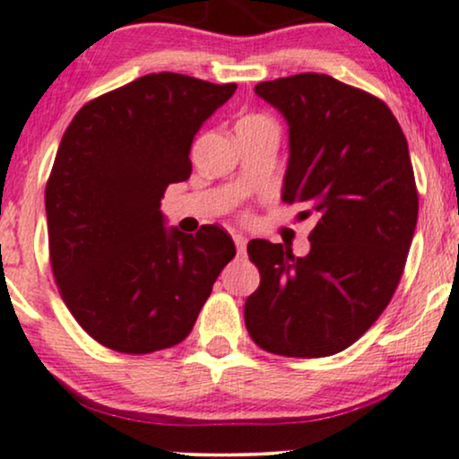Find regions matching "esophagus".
Segmentation results:
<instances>
[{
  "label": "esophagus",
  "instance_id": "esophagus-1",
  "mask_svg": "<svg viewBox=\"0 0 459 459\" xmlns=\"http://www.w3.org/2000/svg\"><path fill=\"white\" fill-rule=\"evenodd\" d=\"M233 241H235V246H237V250L239 252H246V244H247V239L241 233H233Z\"/></svg>",
  "mask_w": 459,
  "mask_h": 459
}]
</instances>
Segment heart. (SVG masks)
<instances>
[{
  "label": "heart",
  "mask_w": 459,
  "mask_h": 459,
  "mask_svg": "<svg viewBox=\"0 0 459 459\" xmlns=\"http://www.w3.org/2000/svg\"><path fill=\"white\" fill-rule=\"evenodd\" d=\"M247 118H259V116H247Z\"/></svg>",
  "instance_id": "obj_1"
}]
</instances>
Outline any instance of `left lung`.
Masks as SVG:
<instances>
[{"label":"left lung","mask_w":459,"mask_h":459,"mask_svg":"<svg viewBox=\"0 0 459 459\" xmlns=\"http://www.w3.org/2000/svg\"><path fill=\"white\" fill-rule=\"evenodd\" d=\"M289 123L282 200L315 218L310 252L255 239L261 284L246 299L261 350L324 358L356 343L391 302L419 218L408 142L382 99L319 73L256 83Z\"/></svg>","instance_id":"obj_1"}]
</instances>
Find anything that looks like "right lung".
Here are the masks:
<instances>
[{
    "label": "right lung",
    "mask_w": 459,
    "mask_h": 459,
    "mask_svg": "<svg viewBox=\"0 0 459 459\" xmlns=\"http://www.w3.org/2000/svg\"><path fill=\"white\" fill-rule=\"evenodd\" d=\"M237 83L151 73L83 105L45 187L49 261L60 296L94 341L120 354L181 343L235 256L224 229L163 226L161 198L192 175L200 125Z\"/></svg>",
    "instance_id": "obj_1"
}]
</instances>
